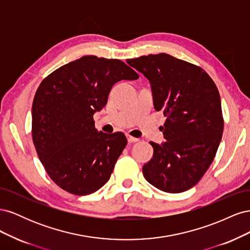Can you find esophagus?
<instances>
[{"label":"esophagus","mask_w":250,"mask_h":250,"mask_svg":"<svg viewBox=\"0 0 250 250\" xmlns=\"http://www.w3.org/2000/svg\"><path fill=\"white\" fill-rule=\"evenodd\" d=\"M127 140L129 143H137L140 141L138 138H134V137H132V135H129V134L127 135Z\"/></svg>","instance_id":"34e87169"}]
</instances>
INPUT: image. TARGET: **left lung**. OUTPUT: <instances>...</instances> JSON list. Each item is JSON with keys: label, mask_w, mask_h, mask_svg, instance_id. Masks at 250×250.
<instances>
[{"label": "left lung", "mask_w": 250, "mask_h": 250, "mask_svg": "<svg viewBox=\"0 0 250 250\" xmlns=\"http://www.w3.org/2000/svg\"><path fill=\"white\" fill-rule=\"evenodd\" d=\"M151 84L155 110H163V145L150 142L153 156L144 165L149 184L181 193L202 178L216 156L224 120L215 82L202 67L171 55L127 59Z\"/></svg>", "instance_id": "left-lung-1"}]
</instances>
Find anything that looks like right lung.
Segmentation results:
<instances>
[{
    "label": "right lung",
    "instance_id": "right-lung-1",
    "mask_svg": "<svg viewBox=\"0 0 250 250\" xmlns=\"http://www.w3.org/2000/svg\"><path fill=\"white\" fill-rule=\"evenodd\" d=\"M138 73L119 59L83 56L52 72L32 104V140L50 178L74 195H88L107 183L127 145L122 132H97L94 113L107 103L120 80Z\"/></svg>",
    "mask_w": 250,
    "mask_h": 250
}]
</instances>
